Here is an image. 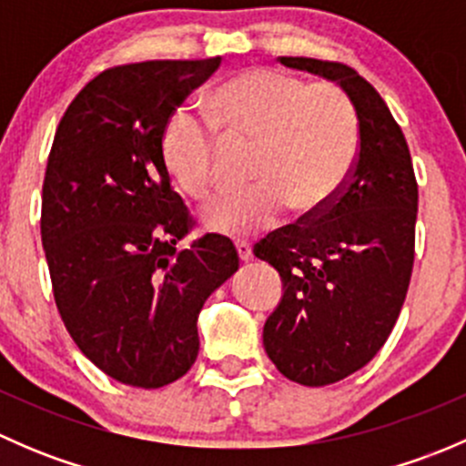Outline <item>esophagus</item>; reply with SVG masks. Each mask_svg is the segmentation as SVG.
<instances>
[{"mask_svg": "<svg viewBox=\"0 0 466 466\" xmlns=\"http://www.w3.org/2000/svg\"><path fill=\"white\" fill-rule=\"evenodd\" d=\"M237 252H238V259L241 261L252 259V246L248 241H237Z\"/></svg>", "mask_w": 466, "mask_h": 466, "instance_id": "1", "label": "esophagus"}]
</instances>
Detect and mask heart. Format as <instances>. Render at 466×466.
Segmentation results:
<instances>
[{
  "mask_svg": "<svg viewBox=\"0 0 466 466\" xmlns=\"http://www.w3.org/2000/svg\"><path fill=\"white\" fill-rule=\"evenodd\" d=\"M209 107L225 142L255 146V187L205 211V223L216 232L246 237L275 225L286 209L295 218H318L350 182L360 124L354 101L338 83L255 67L220 83ZM220 148L214 126L182 107L168 116L159 139L171 182L198 203L214 191Z\"/></svg>",
  "mask_w": 466,
  "mask_h": 466,
  "instance_id": "b5f03b06",
  "label": "heart"
}]
</instances>
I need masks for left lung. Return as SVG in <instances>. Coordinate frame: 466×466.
Masks as SVG:
<instances>
[{
    "label": "left lung",
    "mask_w": 466,
    "mask_h": 466,
    "mask_svg": "<svg viewBox=\"0 0 466 466\" xmlns=\"http://www.w3.org/2000/svg\"><path fill=\"white\" fill-rule=\"evenodd\" d=\"M277 60L336 81L360 124L359 159L336 203L255 246V257L284 281L281 302L263 324L268 359L286 379L320 388L365 368L401 313L415 263L417 180L401 128L356 69Z\"/></svg>",
    "instance_id": "8db88e82"
}]
</instances>
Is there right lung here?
<instances>
[{"label":"right lung","instance_id":"add662e5","mask_svg":"<svg viewBox=\"0 0 466 466\" xmlns=\"http://www.w3.org/2000/svg\"><path fill=\"white\" fill-rule=\"evenodd\" d=\"M220 58L146 60L94 76L56 130L40 232L54 299L78 350L133 388H164L198 356L205 299L238 270L232 241L177 243L194 218L173 191L159 139Z\"/></svg>","mask_w":466,"mask_h":466}]
</instances>
